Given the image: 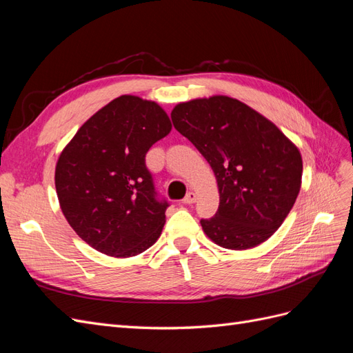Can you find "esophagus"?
Wrapping results in <instances>:
<instances>
[{
  "mask_svg": "<svg viewBox=\"0 0 353 353\" xmlns=\"http://www.w3.org/2000/svg\"><path fill=\"white\" fill-rule=\"evenodd\" d=\"M197 200V196L196 193H193V191H190V193L184 197L183 203H185V205H193V203Z\"/></svg>",
  "mask_w": 353,
  "mask_h": 353,
  "instance_id": "34e87169",
  "label": "esophagus"
}]
</instances>
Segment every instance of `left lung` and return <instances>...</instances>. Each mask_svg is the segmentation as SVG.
Masks as SVG:
<instances>
[{"label":"left lung","mask_w":353,"mask_h":353,"mask_svg":"<svg viewBox=\"0 0 353 353\" xmlns=\"http://www.w3.org/2000/svg\"><path fill=\"white\" fill-rule=\"evenodd\" d=\"M170 117L216 176L218 212L200 221L206 236L230 250L268 240L301 191L299 148L270 119L227 95L178 103Z\"/></svg>","instance_id":"left-lung-1"}]
</instances>
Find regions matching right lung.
I'll return each instance as SVG.
<instances>
[{
  "instance_id": "obj_1",
  "label": "right lung",
  "mask_w": 353,
  "mask_h": 353,
  "mask_svg": "<svg viewBox=\"0 0 353 353\" xmlns=\"http://www.w3.org/2000/svg\"><path fill=\"white\" fill-rule=\"evenodd\" d=\"M170 130L157 103L121 95L94 113L63 148L54 175L60 209L92 249L131 258L160 237L168 201L156 199L145 154Z\"/></svg>"
}]
</instances>
